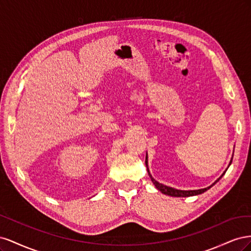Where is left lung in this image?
Segmentation results:
<instances>
[{
    "instance_id": "1",
    "label": "left lung",
    "mask_w": 251,
    "mask_h": 251,
    "mask_svg": "<svg viewBox=\"0 0 251 251\" xmlns=\"http://www.w3.org/2000/svg\"><path fill=\"white\" fill-rule=\"evenodd\" d=\"M231 161H232V159L230 160V162H229V165L231 164ZM146 165H147V169H148V172H149V176L151 177V180L153 181V183H154V185L157 187V189H159V191H160L162 194H164V195H168V196H172V197H191V196H196V195H200V194H202V193H204V192H206L207 189H209L212 185H215L217 182L221 179L222 177H223V175L226 173V171H227V169H226V171L221 175V177H220L219 179H217L214 183H212L210 186H208V187H206V188H201V189H196V191H181V189H176V188H173V187H170V186H166V185H163V184H161V183H159L158 181H156L153 177H151V175L150 174V171H149V168H148V155L146 156ZM228 165V166H229Z\"/></svg>"
}]
</instances>
